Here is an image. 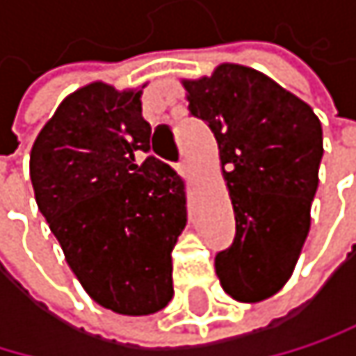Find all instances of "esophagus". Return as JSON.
I'll use <instances>...</instances> for the list:
<instances>
[{
	"label": "esophagus",
	"mask_w": 356,
	"mask_h": 356,
	"mask_svg": "<svg viewBox=\"0 0 356 356\" xmlns=\"http://www.w3.org/2000/svg\"><path fill=\"white\" fill-rule=\"evenodd\" d=\"M179 172H181L184 177H188V179H192V177H194V168H192V164H190L188 160H184V162L179 164Z\"/></svg>",
	"instance_id": "esophagus-1"
}]
</instances>
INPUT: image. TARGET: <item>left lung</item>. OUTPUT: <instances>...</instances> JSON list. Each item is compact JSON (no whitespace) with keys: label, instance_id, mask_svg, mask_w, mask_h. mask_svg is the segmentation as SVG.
Returning <instances> with one entry per match:
<instances>
[{"label":"left lung","instance_id":"left-lung-1","mask_svg":"<svg viewBox=\"0 0 356 356\" xmlns=\"http://www.w3.org/2000/svg\"><path fill=\"white\" fill-rule=\"evenodd\" d=\"M190 113L209 124L235 211V241L216 256L224 293L243 303L273 297L291 280L309 232L323 126L312 106L263 72L220 63L184 79Z\"/></svg>","mask_w":356,"mask_h":356}]
</instances>
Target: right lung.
<instances>
[{"mask_svg":"<svg viewBox=\"0 0 356 356\" xmlns=\"http://www.w3.org/2000/svg\"><path fill=\"white\" fill-rule=\"evenodd\" d=\"M145 87V85H143ZM140 89L89 83L57 106L29 156L38 209L87 295L124 316L172 299V248L188 222L181 177L147 156Z\"/></svg>","mask_w":356,"mask_h":356,"instance_id":"add662e5","label":"right lung"}]
</instances>
